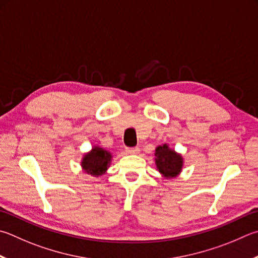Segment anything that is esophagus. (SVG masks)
I'll return each mask as SVG.
<instances>
[{"label":"esophagus","instance_id":"obj_1","mask_svg":"<svg viewBox=\"0 0 258 258\" xmlns=\"http://www.w3.org/2000/svg\"><path fill=\"white\" fill-rule=\"evenodd\" d=\"M125 151L127 152L128 154H137L140 151V148L139 147H134V148H126Z\"/></svg>","mask_w":258,"mask_h":258}]
</instances>
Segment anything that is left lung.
I'll use <instances>...</instances> for the list:
<instances>
[{
    "mask_svg": "<svg viewBox=\"0 0 258 258\" xmlns=\"http://www.w3.org/2000/svg\"><path fill=\"white\" fill-rule=\"evenodd\" d=\"M156 165L160 174L166 178L176 177L181 171L182 158L180 154L170 150L167 144L156 149Z\"/></svg>",
    "mask_w": 258,
    "mask_h": 258,
    "instance_id": "obj_1",
    "label": "left lung"
}]
</instances>
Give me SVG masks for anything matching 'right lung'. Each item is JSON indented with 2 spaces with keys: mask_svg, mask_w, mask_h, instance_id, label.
I'll list each match as a JSON object with an SVG mask.
<instances>
[{
  "mask_svg": "<svg viewBox=\"0 0 258 258\" xmlns=\"http://www.w3.org/2000/svg\"><path fill=\"white\" fill-rule=\"evenodd\" d=\"M111 160V154L102 148L95 147L90 152L84 154L81 166L83 170L92 176L105 174Z\"/></svg>",
  "mask_w": 258,
  "mask_h": 258,
  "instance_id": "add662e5",
  "label": "right lung"
}]
</instances>
